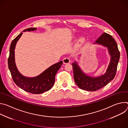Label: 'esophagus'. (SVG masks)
I'll return each mask as SVG.
<instances>
[{"mask_svg":"<svg viewBox=\"0 0 128 128\" xmlns=\"http://www.w3.org/2000/svg\"><path fill=\"white\" fill-rule=\"evenodd\" d=\"M63 62L64 64H68L70 62V60L68 58H65L63 60Z\"/></svg>","mask_w":128,"mask_h":128,"instance_id":"obj_1","label":"esophagus"}]
</instances>
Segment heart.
Listing matches in <instances>:
<instances>
[{"label": "heart", "instance_id": "b5f03b06", "mask_svg": "<svg viewBox=\"0 0 128 128\" xmlns=\"http://www.w3.org/2000/svg\"><path fill=\"white\" fill-rule=\"evenodd\" d=\"M76 36H74L72 37V39L74 40H76ZM86 42V39L84 37H81L78 40V44H77V46H82V44H84Z\"/></svg>", "mask_w": 128, "mask_h": 128}]
</instances>
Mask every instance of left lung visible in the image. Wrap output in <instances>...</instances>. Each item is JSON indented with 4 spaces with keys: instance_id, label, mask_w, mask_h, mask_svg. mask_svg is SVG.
<instances>
[{
    "instance_id": "8db88e82",
    "label": "left lung",
    "mask_w": 128,
    "mask_h": 128,
    "mask_svg": "<svg viewBox=\"0 0 128 128\" xmlns=\"http://www.w3.org/2000/svg\"><path fill=\"white\" fill-rule=\"evenodd\" d=\"M93 44L107 48L110 56L109 65L103 74L90 76L82 70L77 61L72 63L76 84L80 88L90 92L103 88L114 78L120 56L117 44L110 35L103 33Z\"/></svg>"
}]
</instances>
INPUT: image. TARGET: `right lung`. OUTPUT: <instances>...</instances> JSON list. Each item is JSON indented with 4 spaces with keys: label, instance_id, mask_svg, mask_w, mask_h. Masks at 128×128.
I'll return each instance as SVG.
<instances>
[{
    "label": "right lung",
    "instance_id": "obj_1",
    "mask_svg": "<svg viewBox=\"0 0 128 128\" xmlns=\"http://www.w3.org/2000/svg\"><path fill=\"white\" fill-rule=\"evenodd\" d=\"M36 29V28H29L23 30V32L35 31ZM23 32L18 35L11 43L8 59V68L12 80L17 86L32 94H42L50 90L53 86L56 74L63 64V61H60L50 66L36 76L29 78L23 76L16 67L14 58L16 46Z\"/></svg>",
    "mask_w": 128,
    "mask_h": 128
}]
</instances>
